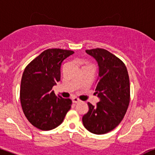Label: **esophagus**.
Returning a JSON list of instances; mask_svg holds the SVG:
<instances>
[{
    "label": "esophagus",
    "instance_id": "esophagus-1",
    "mask_svg": "<svg viewBox=\"0 0 155 155\" xmlns=\"http://www.w3.org/2000/svg\"><path fill=\"white\" fill-rule=\"evenodd\" d=\"M72 101H73V103H79V102H80L81 101L79 99V98L74 97V98H72Z\"/></svg>",
    "mask_w": 155,
    "mask_h": 155
}]
</instances>
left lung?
<instances>
[{
    "label": "left lung",
    "instance_id": "obj_1",
    "mask_svg": "<svg viewBox=\"0 0 155 155\" xmlns=\"http://www.w3.org/2000/svg\"><path fill=\"white\" fill-rule=\"evenodd\" d=\"M98 65L96 93L99 101L82 117L84 127L96 135L107 133L115 129L124 117L130 99V84L124 63L102 48L86 50Z\"/></svg>",
    "mask_w": 155,
    "mask_h": 155
}]
</instances>
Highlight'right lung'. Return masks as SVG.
I'll return each instance as SVG.
<instances>
[{
    "label": "right lung",
    "mask_w": 155,
    "mask_h": 155,
    "mask_svg": "<svg viewBox=\"0 0 155 155\" xmlns=\"http://www.w3.org/2000/svg\"><path fill=\"white\" fill-rule=\"evenodd\" d=\"M74 53L59 48L48 49L24 70L20 103L28 121L40 130H51L58 127L71 107V100L57 96L52 88L60 81L62 62Z\"/></svg>",
    "instance_id": "add662e5"
}]
</instances>
